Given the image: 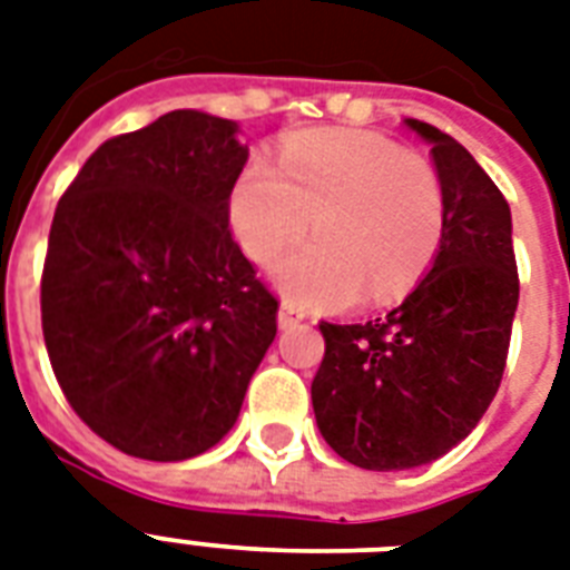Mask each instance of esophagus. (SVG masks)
<instances>
[{"label":"esophagus","instance_id":"obj_1","mask_svg":"<svg viewBox=\"0 0 570 570\" xmlns=\"http://www.w3.org/2000/svg\"><path fill=\"white\" fill-rule=\"evenodd\" d=\"M304 316L298 311H295L293 304H281V311H277V328H295V325H298V322H302Z\"/></svg>","mask_w":570,"mask_h":570}]
</instances>
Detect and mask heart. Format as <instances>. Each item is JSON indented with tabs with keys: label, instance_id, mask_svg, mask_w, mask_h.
Listing matches in <instances>:
<instances>
[{
	"label": "heart",
	"instance_id": "heart-1",
	"mask_svg": "<svg viewBox=\"0 0 570 570\" xmlns=\"http://www.w3.org/2000/svg\"><path fill=\"white\" fill-rule=\"evenodd\" d=\"M272 268L281 293L307 311H340L364 295L393 304L432 266L443 239V189L425 159L355 129L298 132L277 168L248 165L233 186L230 227L254 263L307 233Z\"/></svg>",
	"mask_w": 570,
	"mask_h": 570
}]
</instances>
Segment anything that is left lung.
I'll return each instance as SVG.
<instances>
[{
	"instance_id": "8db88e82",
	"label": "left lung",
	"mask_w": 570,
	"mask_h": 570,
	"mask_svg": "<svg viewBox=\"0 0 570 570\" xmlns=\"http://www.w3.org/2000/svg\"><path fill=\"white\" fill-rule=\"evenodd\" d=\"M443 189L441 248L399 307L366 325L322 322L325 357L311 384L322 438L364 470L429 464L468 438L497 396L518 311L512 213L473 156L432 124Z\"/></svg>"
}]
</instances>
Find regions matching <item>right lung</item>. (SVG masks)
<instances>
[{"instance_id":"add662e5","label":"right lung","mask_w":570,"mask_h":570,"mask_svg":"<svg viewBox=\"0 0 570 570\" xmlns=\"http://www.w3.org/2000/svg\"><path fill=\"white\" fill-rule=\"evenodd\" d=\"M236 120L177 109L109 138L61 195L40 281L49 364L106 443L186 461L222 441L277 334L230 236Z\"/></svg>"}]
</instances>
